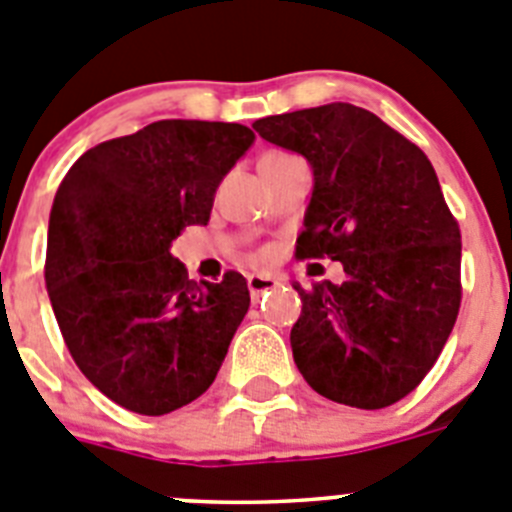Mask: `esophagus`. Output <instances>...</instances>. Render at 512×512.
Here are the masks:
<instances>
[{
	"label": "esophagus",
	"instance_id": "obj_1",
	"mask_svg": "<svg viewBox=\"0 0 512 512\" xmlns=\"http://www.w3.org/2000/svg\"><path fill=\"white\" fill-rule=\"evenodd\" d=\"M280 285V278H275L273 273H252L247 275V288H250L252 301H260L262 293L267 290H275Z\"/></svg>",
	"mask_w": 512,
	"mask_h": 512
}]
</instances>
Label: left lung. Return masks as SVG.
Masks as SVG:
<instances>
[{
    "mask_svg": "<svg viewBox=\"0 0 512 512\" xmlns=\"http://www.w3.org/2000/svg\"><path fill=\"white\" fill-rule=\"evenodd\" d=\"M308 160L313 191L296 255L331 257L344 283L303 290L290 329L313 390L352 408H385L434 367L462 301V234L418 145L354 104H324L252 124Z\"/></svg>",
    "mask_w": 512,
    "mask_h": 512,
    "instance_id": "8db88e82",
    "label": "left lung"
}]
</instances>
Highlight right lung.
Segmentation results:
<instances>
[{"mask_svg":"<svg viewBox=\"0 0 512 512\" xmlns=\"http://www.w3.org/2000/svg\"><path fill=\"white\" fill-rule=\"evenodd\" d=\"M255 142L245 124L160 119L99 142L53 199L45 285L55 321L91 385L140 416L209 390L250 308L247 280H188L170 255L204 227L214 193Z\"/></svg>","mask_w":512,"mask_h":512,"instance_id":"1","label":"right lung"}]
</instances>
